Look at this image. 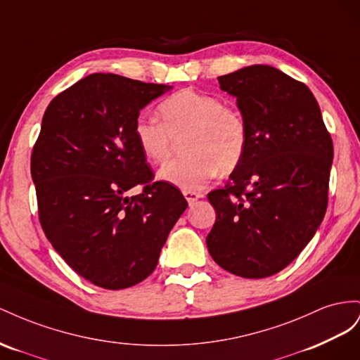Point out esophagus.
<instances>
[{"label":"esophagus","instance_id":"34e87169","mask_svg":"<svg viewBox=\"0 0 360 360\" xmlns=\"http://www.w3.org/2000/svg\"><path fill=\"white\" fill-rule=\"evenodd\" d=\"M184 198H186V199H187V202L191 205V203L196 202L198 199H200V198H202V194H200V193H198V191H190V190H186V191H184Z\"/></svg>","mask_w":360,"mask_h":360}]
</instances>
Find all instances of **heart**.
Wrapping results in <instances>:
<instances>
[{
	"instance_id": "1",
	"label": "heart",
	"mask_w": 360,
	"mask_h": 360,
	"mask_svg": "<svg viewBox=\"0 0 360 360\" xmlns=\"http://www.w3.org/2000/svg\"><path fill=\"white\" fill-rule=\"evenodd\" d=\"M160 120L139 117L134 137L148 161L169 162L174 140H182V158L160 172V179L182 190H199L217 174L238 166L248 148V125L238 110L223 105L220 98L184 89L164 99Z\"/></svg>"
}]
</instances>
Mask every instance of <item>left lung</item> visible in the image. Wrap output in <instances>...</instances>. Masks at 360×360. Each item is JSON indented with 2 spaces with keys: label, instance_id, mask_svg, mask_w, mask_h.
I'll use <instances>...</instances> for the list:
<instances>
[{
  "label": "left lung",
  "instance_id": "8db88e82",
  "mask_svg": "<svg viewBox=\"0 0 360 360\" xmlns=\"http://www.w3.org/2000/svg\"><path fill=\"white\" fill-rule=\"evenodd\" d=\"M219 84L237 98L248 148L224 188L208 194L217 219L207 245L226 271L262 279L290 265L321 224L333 143L312 91L282 70L253 65Z\"/></svg>",
  "mask_w": 360,
  "mask_h": 360
}]
</instances>
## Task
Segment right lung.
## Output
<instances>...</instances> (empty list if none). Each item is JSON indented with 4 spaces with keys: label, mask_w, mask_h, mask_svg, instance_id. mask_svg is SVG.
<instances>
[{
    "label": "right lung",
    "mask_w": 360,
    "mask_h": 360,
    "mask_svg": "<svg viewBox=\"0 0 360 360\" xmlns=\"http://www.w3.org/2000/svg\"><path fill=\"white\" fill-rule=\"evenodd\" d=\"M169 89L91 74L58 94L44 115L32 153L39 220L70 269L101 288L145 281L188 207L176 187L153 182L134 137L140 110ZM137 185L140 195L124 196Z\"/></svg>",
    "instance_id": "obj_1"
}]
</instances>
